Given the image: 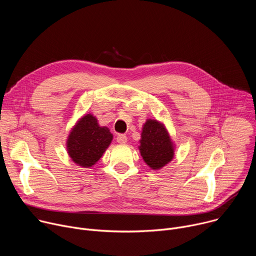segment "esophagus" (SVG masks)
Wrapping results in <instances>:
<instances>
[{"label":"esophagus","instance_id":"obj_1","mask_svg":"<svg viewBox=\"0 0 256 256\" xmlns=\"http://www.w3.org/2000/svg\"><path fill=\"white\" fill-rule=\"evenodd\" d=\"M116 140L120 144H124V142H128V138H126V136L124 134H120L118 136V138H116Z\"/></svg>","mask_w":256,"mask_h":256}]
</instances>
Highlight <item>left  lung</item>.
<instances>
[{
	"mask_svg": "<svg viewBox=\"0 0 256 256\" xmlns=\"http://www.w3.org/2000/svg\"><path fill=\"white\" fill-rule=\"evenodd\" d=\"M140 151L142 159L153 169L165 166L173 158V147L164 126L149 120L144 124Z\"/></svg>",
	"mask_w": 256,
	"mask_h": 256,
	"instance_id": "1",
	"label": "left lung"
}]
</instances>
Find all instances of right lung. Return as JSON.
Here are the masks:
<instances>
[{
    "label": "right lung",
    "instance_id": "right-lung-1",
    "mask_svg": "<svg viewBox=\"0 0 256 256\" xmlns=\"http://www.w3.org/2000/svg\"><path fill=\"white\" fill-rule=\"evenodd\" d=\"M112 134L98 126L97 120L87 114L72 130L68 140L70 157L82 167H91L110 144Z\"/></svg>",
    "mask_w": 256,
    "mask_h": 256
}]
</instances>
